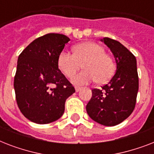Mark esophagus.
<instances>
[{
	"instance_id": "34e87169",
	"label": "esophagus",
	"mask_w": 154,
	"mask_h": 154,
	"mask_svg": "<svg viewBox=\"0 0 154 154\" xmlns=\"http://www.w3.org/2000/svg\"><path fill=\"white\" fill-rule=\"evenodd\" d=\"M81 89H82V88H81V87L75 86V90H76V92H79Z\"/></svg>"
}]
</instances>
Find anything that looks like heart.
Instances as JSON below:
<instances>
[{
    "label": "heart",
    "instance_id": "b5f03b06",
    "mask_svg": "<svg viewBox=\"0 0 154 154\" xmlns=\"http://www.w3.org/2000/svg\"><path fill=\"white\" fill-rule=\"evenodd\" d=\"M74 53L62 50L57 60L58 67L67 77H71L83 64V70L73 76L76 85H85L97 82L104 83L112 77L115 70L113 60L105 53L101 45L94 42H84L76 45Z\"/></svg>",
    "mask_w": 154,
    "mask_h": 154
}]
</instances>
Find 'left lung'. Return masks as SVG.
<instances>
[{
  "label": "left lung",
  "mask_w": 154,
  "mask_h": 154,
  "mask_svg": "<svg viewBox=\"0 0 154 154\" xmlns=\"http://www.w3.org/2000/svg\"><path fill=\"white\" fill-rule=\"evenodd\" d=\"M117 63L112 79L101 89H92L86 111L92 119L106 126H113L125 120L134 111L139 81L136 57L117 41L104 37Z\"/></svg>",
  "instance_id": "obj_1"
}]
</instances>
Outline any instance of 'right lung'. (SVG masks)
Returning a JSON list of instances; mask_svg holds the SVG:
<instances>
[{"label": "right lung", "instance_id": "obj_1", "mask_svg": "<svg viewBox=\"0 0 154 154\" xmlns=\"http://www.w3.org/2000/svg\"><path fill=\"white\" fill-rule=\"evenodd\" d=\"M70 39L48 33L31 42L17 60L14 77L16 100L20 112L37 124L59 119L74 87L58 69L60 53Z\"/></svg>", "mask_w": 154, "mask_h": 154}]
</instances>
